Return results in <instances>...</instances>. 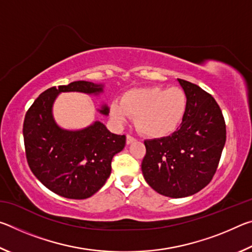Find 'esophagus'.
<instances>
[{"instance_id":"obj_1","label":"esophagus","mask_w":252,"mask_h":252,"mask_svg":"<svg viewBox=\"0 0 252 252\" xmlns=\"http://www.w3.org/2000/svg\"><path fill=\"white\" fill-rule=\"evenodd\" d=\"M135 139L133 138V136L131 135H126V144H131L132 142H134Z\"/></svg>"}]
</instances>
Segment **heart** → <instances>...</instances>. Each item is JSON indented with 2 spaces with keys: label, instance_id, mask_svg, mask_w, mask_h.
Masks as SVG:
<instances>
[{
  "label": "heart",
  "instance_id": "b5f03b06",
  "mask_svg": "<svg viewBox=\"0 0 252 252\" xmlns=\"http://www.w3.org/2000/svg\"><path fill=\"white\" fill-rule=\"evenodd\" d=\"M188 106L186 92L178 87L138 88L113 101L110 114L118 125L135 117V126L149 138H162L176 131Z\"/></svg>",
  "mask_w": 252,
  "mask_h": 252
}]
</instances>
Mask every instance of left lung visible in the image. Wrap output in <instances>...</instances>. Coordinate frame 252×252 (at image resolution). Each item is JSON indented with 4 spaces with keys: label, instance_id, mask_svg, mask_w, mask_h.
Wrapping results in <instances>:
<instances>
[{
    "label": "left lung",
    "instance_id": "left-lung-1",
    "mask_svg": "<svg viewBox=\"0 0 252 252\" xmlns=\"http://www.w3.org/2000/svg\"><path fill=\"white\" fill-rule=\"evenodd\" d=\"M188 106L180 127L171 135L146 140L143 177L158 193L185 198L203 189L218 168L225 143L220 106L197 84L178 79Z\"/></svg>",
    "mask_w": 252,
    "mask_h": 252
}]
</instances>
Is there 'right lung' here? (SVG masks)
I'll return each instance as SVG.
<instances>
[{
	"label": "right lung",
	"instance_id": "1",
	"mask_svg": "<svg viewBox=\"0 0 252 252\" xmlns=\"http://www.w3.org/2000/svg\"><path fill=\"white\" fill-rule=\"evenodd\" d=\"M104 84L74 81L41 93L25 114L23 136L29 167L42 185L61 197L87 199L97 192L111 174V161L123 150L126 135H118L94 121L84 129L66 130L54 120L53 104L62 92L99 95ZM103 116L109 106L99 109Z\"/></svg>",
	"mask_w": 252,
	"mask_h": 252
}]
</instances>
